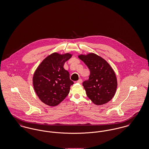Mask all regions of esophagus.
<instances>
[{
    "instance_id": "obj_1",
    "label": "esophagus",
    "mask_w": 149,
    "mask_h": 149,
    "mask_svg": "<svg viewBox=\"0 0 149 149\" xmlns=\"http://www.w3.org/2000/svg\"><path fill=\"white\" fill-rule=\"evenodd\" d=\"M77 83H82V79H79L78 81H77Z\"/></svg>"
}]
</instances>
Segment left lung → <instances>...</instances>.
<instances>
[{"instance_id":"1","label":"left lung","mask_w":149,"mask_h":149,"mask_svg":"<svg viewBox=\"0 0 149 149\" xmlns=\"http://www.w3.org/2000/svg\"><path fill=\"white\" fill-rule=\"evenodd\" d=\"M90 70L89 79L83 83L88 97L96 105H102L112 99L117 81L113 70L105 60L94 54L79 55Z\"/></svg>"}]
</instances>
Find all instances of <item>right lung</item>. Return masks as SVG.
Returning <instances> with one entry per match:
<instances>
[{
    "instance_id": "right-lung-1",
    "label": "right lung",
    "mask_w": 149,
    "mask_h": 149,
    "mask_svg": "<svg viewBox=\"0 0 149 149\" xmlns=\"http://www.w3.org/2000/svg\"><path fill=\"white\" fill-rule=\"evenodd\" d=\"M71 56L70 54L54 53L45 58L36 70L33 77L35 91L43 103L48 106L60 104L74 84L69 72L63 68Z\"/></svg>"
}]
</instances>
